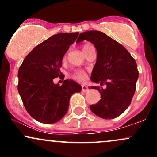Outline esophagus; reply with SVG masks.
<instances>
[{
	"instance_id": "1",
	"label": "esophagus",
	"mask_w": 157,
	"mask_h": 157,
	"mask_svg": "<svg viewBox=\"0 0 157 157\" xmlns=\"http://www.w3.org/2000/svg\"><path fill=\"white\" fill-rule=\"evenodd\" d=\"M89 91V89H88V87L86 86H85V85H82V91H83V92H86V91Z\"/></svg>"
}]
</instances>
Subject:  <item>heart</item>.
Listing matches in <instances>:
<instances>
[{
    "mask_svg": "<svg viewBox=\"0 0 157 157\" xmlns=\"http://www.w3.org/2000/svg\"><path fill=\"white\" fill-rule=\"evenodd\" d=\"M91 46H91V45H90V44L83 45V46H82V51H83L84 54H86V52H87L88 50H89V48L91 47ZM72 77H73L74 79H75V80H77L83 81V80H86L87 75H86V73L83 71H77L73 74Z\"/></svg>",
    "mask_w": 157,
    "mask_h": 157,
    "instance_id": "1",
    "label": "heart"
}]
</instances>
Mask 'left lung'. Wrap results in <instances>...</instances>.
I'll list each match as a JSON object with an SVG mask.
<instances>
[{
    "label": "left lung",
    "instance_id": "8db88e82",
    "mask_svg": "<svg viewBox=\"0 0 157 157\" xmlns=\"http://www.w3.org/2000/svg\"><path fill=\"white\" fill-rule=\"evenodd\" d=\"M88 40L94 45L97 62L91 80L105 88L91 86L100 92L101 100L90 106L100 117L110 120L121 115L130 105L139 77L136 61L122 45L100 31L81 33L77 44Z\"/></svg>",
    "mask_w": 157,
    "mask_h": 157
}]
</instances>
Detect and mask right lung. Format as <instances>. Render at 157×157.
Listing matches in <instances>:
<instances>
[{
    "mask_svg": "<svg viewBox=\"0 0 157 157\" xmlns=\"http://www.w3.org/2000/svg\"><path fill=\"white\" fill-rule=\"evenodd\" d=\"M79 32L59 33L37 45L25 57L18 70L17 90L27 112L44 124L55 123L67 113L70 97L82 90L80 85L65 80L62 86L55 84L62 77L60 68L70 45Z\"/></svg>",
    "mask_w": 157,
    "mask_h": 157,
    "instance_id": "right-lung-1",
    "label": "right lung"
}]
</instances>
